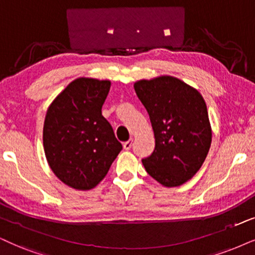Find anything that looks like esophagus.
<instances>
[{"mask_svg": "<svg viewBox=\"0 0 255 255\" xmlns=\"http://www.w3.org/2000/svg\"><path fill=\"white\" fill-rule=\"evenodd\" d=\"M131 146H133V140H128V141H126V142L124 143V149L125 150H129L130 148H131Z\"/></svg>", "mask_w": 255, "mask_h": 255, "instance_id": "obj_1", "label": "esophagus"}]
</instances>
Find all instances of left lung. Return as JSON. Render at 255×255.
<instances>
[{"label":"left lung","instance_id":"left-lung-1","mask_svg":"<svg viewBox=\"0 0 255 255\" xmlns=\"http://www.w3.org/2000/svg\"><path fill=\"white\" fill-rule=\"evenodd\" d=\"M149 114L155 148L142 160L147 173L165 187H178L201 168L212 143V127L202 95L174 76L134 83Z\"/></svg>","mask_w":255,"mask_h":255}]
</instances>
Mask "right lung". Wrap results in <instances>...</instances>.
I'll return each mask as SVG.
<instances>
[{
  "instance_id": "1",
  "label": "right lung",
  "mask_w": 255,
  "mask_h": 255,
  "mask_svg": "<svg viewBox=\"0 0 255 255\" xmlns=\"http://www.w3.org/2000/svg\"><path fill=\"white\" fill-rule=\"evenodd\" d=\"M109 89V80L79 77L48 107L44 154L53 173L74 189L98 186L122 149L101 112Z\"/></svg>"
}]
</instances>
